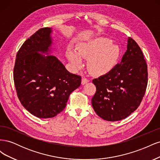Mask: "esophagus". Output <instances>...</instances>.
Listing matches in <instances>:
<instances>
[{
  "label": "esophagus",
  "instance_id": "1",
  "mask_svg": "<svg viewBox=\"0 0 160 160\" xmlns=\"http://www.w3.org/2000/svg\"><path fill=\"white\" fill-rule=\"evenodd\" d=\"M89 81V80L88 79V78H83L82 79V81H81V84L82 85H85V84H86L87 83H88V82Z\"/></svg>",
  "mask_w": 160,
  "mask_h": 160
}]
</instances>
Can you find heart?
I'll list each match as a JSON object with an SVG mask.
<instances>
[{"instance_id": "1", "label": "heart", "mask_w": 160, "mask_h": 160, "mask_svg": "<svg viewBox=\"0 0 160 160\" xmlns=\"http://www.w3.org/2000/svg\"><path fill=\"white\" fill-rule=\"evenodd\" d=\"M78 53L72 50L67 52V57L76 69L83 66L82 58L88 59V67L92 73L101 75L108 73L118 63L120 51L111 40L98 38L78 47Z\"/></svg>"}]
</instances>
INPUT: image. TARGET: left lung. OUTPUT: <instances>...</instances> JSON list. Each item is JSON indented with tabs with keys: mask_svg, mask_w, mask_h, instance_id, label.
<instances>
[{
	"mask_svg": "<svg viewBox=\"0 0 160 160\" xmlns=\"http://www.w3.org/2000/svg\"><path fill=\"white\" fill-rule=\"evenodd\" d=\"M120 63L93 80L96 92L91 99L95 113L109 122L126 118L141 103L148 85V66L142 51L129 37Z\"/></svg>",
	"mask_w": 160,
	"mask_h": 160,
	"instance_id": "8db88e82",
	"label": "left lung"
}]
</instances>
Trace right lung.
<instances>
[{"mask_svg":"<svg viewBox=\"0 0 160 160\" xmlns=\"http://www.w3.org/2000/svg\"><path fill=\"white\" fill-rule=\"evenodd\" d=\"M51 31L49 27L40 28L25 41L17 52L13 71L19 101L39 118L61 113L81 83V77L69 72L56 57L38 53L49 51Z\"/></svg>","mask_w":160,"mask_h":160,"instance_id":"add662e5","label":"right lung"}]
</instances>
